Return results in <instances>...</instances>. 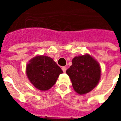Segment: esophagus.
I'll use <instances>...</instances> for the list:
<instances>
[{
  "instance_id": "1",
  "label": "esophagus",
  "mask_w": 121,
  "mask_h": 121,
  "mask_svg": "<svg viewBox=\"0 0 121 121\" xmlns=\"http://www.w3.org/2000/svg\"><path fill=\"white\" fill-rule=\"evenodd\" d=\"M62 70H63V71L64 73L66 72V71H67V67H62Z\"/></svg>"
}]
</instances>
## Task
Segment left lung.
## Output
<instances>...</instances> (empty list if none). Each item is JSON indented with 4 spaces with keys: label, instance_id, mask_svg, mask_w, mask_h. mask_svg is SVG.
<instances>
[{
    "label": "left lung",
    "instance_id": "left-lung-1",
    "mask_svg": "<svg viewBox=\"0 0 121 121\" xmlns=\"http://www.w3.org/2000/svg\"><path fill=\"white\" fill-rule=\"evenodd\" d=\"M73 90L79 95H84L94 90L101 77L99 63L89 54L75 56L72 65L67 70Z\"/></svg>",
    "mask_w": 121,
    "mask_h": 121
}]
</instances>
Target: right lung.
<instances>
[{"mask_svg": "<svg viewBox=\"0 0 121 121\" xmlns=\"http://www.w3.org/2000/svg\"><path fill=\"white\" fill-rule=\"evenodd\" d=\"M60 67L47 56L36 55L31 58L26 65V75L31 83L41 91L50 90L56 83L60 74Z\"/></svg>", "mask_w": 121, "mask_h": 121, "instance_id": "obj_1", "label": "right lung"}]
</instances>
